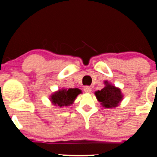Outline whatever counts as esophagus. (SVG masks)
<instances>
[{
	"instance_id": "esophagus-1",
	"label": "esophagus",
	"mask_w": 157,
	"mask_h": 157,
	"mask_svg": "<svg viewBox=\"0 0 157 157\" xmlns=\"http://www.w3.org/2000/svg\"><path fill=\"white\" fill-rule=\"evenodd\" d=\"M84 92L86 93H91V92H92V88L89 86H86L84 88Z\"/></svg>"
}]
</instances>
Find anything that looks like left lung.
Returning <instances> with one entry per match:
<instances>
[{"instance_id":"8db88e82","label":"left lung","mask_w":157,"mask_h":157,"mask_svg":"<svg viewBox=\"0 0 157 157\" xmlns=\"http://www.w3.org/2000/svg\"><path fill=\"white\" fill-rule=\"evenodd\" d=\"M105 86L101 90L94 92L96 98L104 108H115L119 106L124 95L118 87L115 86L107 80L104 81Z\"/></svg>"}]
</instances>
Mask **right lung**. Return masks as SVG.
<instances>
[{
    "mask_svg": "<svg viewBox=\"0 0 157 157\" xmlns=\"http://www.w3.org/2000/svg\"><path fill=\"white\" fill-rule=\"evenodd\" d=\"M82 93L80 89H61L54 92L50 95V101L55 106H68L74 104L76 98Z\"/></svg>",
    "mask_w": 157,
    "mask_h": 157,
    "instance_id": "right-lung-1",
    "label": "right lung"
}]
</instances>
